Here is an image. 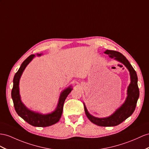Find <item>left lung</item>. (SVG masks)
I'll list each match as a JSON object with an SVG mask.
<instances>
[{
	"label": "left lung",
	"instance_id": "8db88e82",
	"mask_svg": "<svg viewBox=\"0 0 149 149\" xmlns=\"http://www.w3.org/2000/svg\"><path fill=\"white\" fill-rule=\"evenodd\" d=\"M104 53L108 55L111 58L123 63L128 70L130 75V84L127 88V97L120 108H118L111 115L106 118H97L91 115L87 111L84 103V106L86 116L92 123L101 127H114L127 119L135 111L136 102L139 97V89L137 83L138 77L130 63L121 53L107 49L104 52Z\"/></svg>",
	"mask_w": 149,
	"mask_h": 149
}]
</instances>
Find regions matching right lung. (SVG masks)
<instances>
[{
    "label": "right lung",
    "mask_w": 149,
    "mask_h": 149,
    "mask_svg": "<svg viewBox=\"0 0 149 149\" xmlns=\"http://www.w3.org/2000/svg\"><path fill=\"white\" fill-rule=\"evenodd\" d=\"M37 55L41 56V54L37 53ZM35 56V55L29 56L22 63L20 68L15 74L13 79V87L11 92V96L14 102L15 110L19 116L34 127H47L55 124L60 120L63 111L64 102L73 88L72 86H70L61 92L56 108L50 113L41 114L28 109L21 101L19 93V80L26 66L31 62Z\"/></svg>",
    "instance_id": "right-lung-1"
}]
</instances>
